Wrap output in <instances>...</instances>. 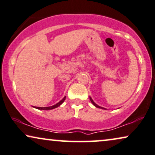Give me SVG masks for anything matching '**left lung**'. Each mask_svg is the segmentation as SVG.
<instances>
[{"instance_id":"1","label":"left lung","mask_w":155,"mask_h":155,"mask_svg":"<svg viewBox=\"0 0 155 155\" xmlns=\"http://www.w3.org/2000/svg\"><path fill=\"white\" fill-rule=\"evenodd\" d=\"M90 101H91V103H92V104H93V105H94V106H96V108H102V109H105V108H102V107H101V106H98V105H97V104H95V103L94 102V101H93V100H92V98H91V97H90Z\"/></svg>"}]
</instances>
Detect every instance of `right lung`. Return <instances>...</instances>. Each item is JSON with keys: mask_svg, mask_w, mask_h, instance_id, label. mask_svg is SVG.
I'll return each instance as SVG.
<instances>
[{"mask_svg": "<svg viewBox=\"0 0 155 155\" xmlns=\"http://www.w3.org/2000/svg\"><path fill=\"white\" fill-rule=\"evenodd\" d=\"M66 97H64L62 100L60 101L59 103H57V104L54 105L52 106H50V107H35V108H38V109H40V110H51V109H54V108H56L57 107H59L60 105L62 104V103L64 101Z\"/></svg>", "mask_w": 155, "mask_h": 155, "instance_id": "right-lung-1", "label": "right lung"}]
</instances>
